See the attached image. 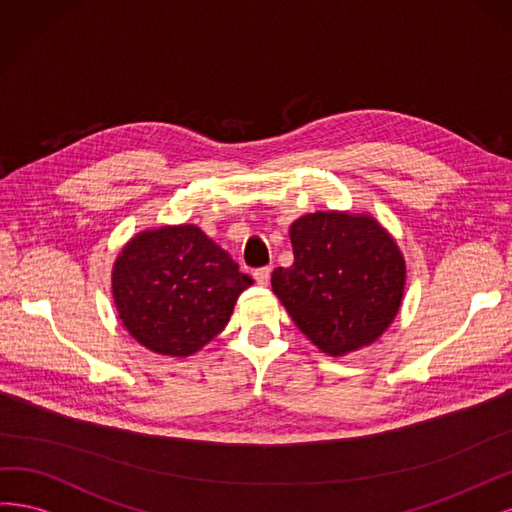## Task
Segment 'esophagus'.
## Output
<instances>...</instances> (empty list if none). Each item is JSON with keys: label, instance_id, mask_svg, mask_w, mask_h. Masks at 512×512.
<instances>
[{"label": "esophagus", "instance_id": "1", "mask_svg": "<svg viewBox=\"0 0 512 512\" xmlns=\"http://www.w3.org/2000/svg\"><path fill=\"white\" fill-rule=\"evenodd\" d=\"M270 274H272V270H270V268H257V270L253 272L255 283H257V285H261V287H266V285L270 283Z\"/></svg>", "mask_w": 512, "mask_h": 512}]
</instances>
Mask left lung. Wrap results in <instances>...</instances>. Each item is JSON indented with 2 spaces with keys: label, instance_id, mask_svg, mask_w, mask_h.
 Returning <instances> with one entry per match:
<instances>
[{
  "label": "left lung",
  "instance_id": "obj_1",
  "mask_svg": "<svg viewBox=\"0 0 512 512\" xmlns=\"http://www.w3.org/2000/svg\"><path fill=\"white\" fill-rule=\"evenodd\" d=\"M293 263L272 289L323 353L344 355L381 336L404 293V259L366 214L315 212L291 225Z\"/></svg>",
  "mask_w": 512,
  "mask_h": 512
}]
</instances>
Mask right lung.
<instances>
[{
	"label": "right lung",
	"instance_id": "right-lung-1",
	"mask_svg": "<svg viewBox=\"0 0 512 512\" xmlns=\"http://www.w3.org/2000/svg\"><path fill=\"white\" fill-rule=\"evenodd\" d=\"M253 283L200 227L138 234L112 270V293L127 332L146 349L187 357L227 325Z\"/></svg>",
	"mask_w": 512,
	"mask_h": 512
}]
</instances>
